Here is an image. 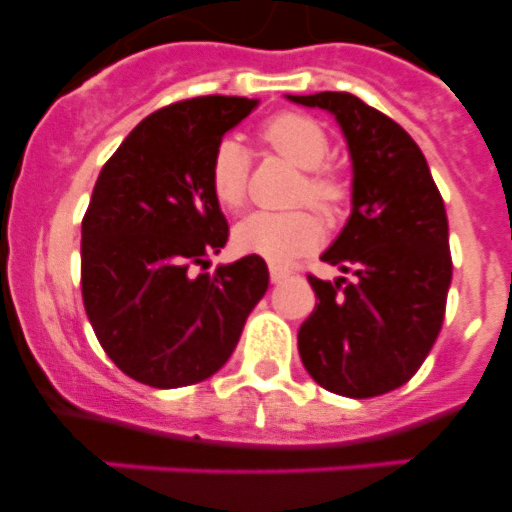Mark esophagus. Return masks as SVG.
Returning <instances> with one entry per match:
<instances>
[{
  "mask_svg": "<svg viewBox=\"0 0 512 512\" xmlns=\"http://www.w3.org/2000/svg\"><path fill=\"white\" fill-rule=\"evenodd\" d=\"M269 274H271V281H274V284H279V281L287 279V276L292 274V271H289V269H281V266H271Z\"/></svg>",
  "mask_w": 512,
  "mask_h": 512,
  "instance_id": "esophagus-1",
  "label": "esophagus"
}]
</instances>
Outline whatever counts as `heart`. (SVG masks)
<instances>
[{"label":"heart","instance_id":"heart-1","mask_svg":"<svg viewBox=\"0 0 512 512\" xmlns=\"http://www.w3.org/2000/svg\"><path fill=\"white\" fill-rule=\"evenodd\" d=\"M259 139L302 170L294 185V203H309L327 218H335L350 198L348 180L330 167V137L320 121L297 111H281L261 124ZM210 192L225 210H238L246 203L248 157L233 139H223L210 157ZM322 238V223L312 210L289 213H251L233 231V246L241 253H253L271 264H287L312 251Z\"/></svg>","mask_w":512,"mask_h":512}]
</instances>
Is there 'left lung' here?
<instances>
[{
  "mask_svg": "<svg viewBox=\"0 0 512 512\" xmlns=\"http://www.w3.org/2000/svg\"><path fill=\"white\" fill-rule=\"evenodd\" d=\"M289 98L335 114L353 157V213L322 261L355 279L307 276L320 302L299 327V355L327 391L381 396L411 381L442 330L452 281L442 192L419 144L358 96Z\"/></svg>",
  "mask_w": 512,
  "mask_h": 512,
  "instance_id": "obj_1",
  "label": "left lung"
}]
</instances>
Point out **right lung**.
<instances>
[{"instance_id":"1","label":"right lung","mask_w":512,"mask_h":512,"mask_svg":"<svg viewBox=\"0 0 512 512\" xmlns=\"http://www.w3.org/2000/svg\"><path fill=\"white\" fill-rule=\"evenodd\" d=\"M253 106L241 96L170 103L134 126L93 185L81 223L83 307L116 368L144 386L218 373L269 289L253 253L203 274L228 241L210 157Z\"/></svg>"}]
</instances>
